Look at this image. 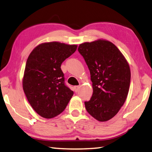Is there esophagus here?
Segmentation results:
<instances>
[{"label": "esophagus", "mask_w": 152, "mask_h": 152, "mask_svg": "<svg viewBox=\"0 0 152 152\" xmlns=\"http://www.w3.org/2000/svg\"><path fill=\"white\" fill-rule=\"evenodd\" d=\"M79 88H80V86H74V91H75L76 93H77L78 91L79 90Z\"/></svg>", "instance_id": "34e87169"}]
</instances>
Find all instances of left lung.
<instances>
[{
  "mask_svg": "<svg viewBox=\"0 0 152 152\" xmlns=\"http://www.w3.org/2000/svg\"><path fill=\"white\" fill-rule=\"evenodd\" d=\"M78 50L89 68L93 83V95L85 101L86 108L98 121H108L119 112L127 96L129 66L118 48L107 40L85 42Z\"/></svg>",
  "mask_w": 152,
  "mask_h": 152,
  "instance_id": "obj_1",
  "label": "left lung"
}]
</instances>
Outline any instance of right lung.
<instances>
[{
  "label": "right lung",
  "mask_w": 152,
  "mask_h": 152,
  "mask_svg": "<svg viewBox=\"0 0 152 152\" xmlns=\"http://www.w3.org/2000/svg\"><path fill=\"white\" fill-rule=\"evenodd\" d=\"M76 49V45L53 42L38 45L28 56L23 88L32 108L42 117L60 114L72 96L61 66Z\"/></svg>",
  "instance_id": "obj_1"
}]
</instances>
